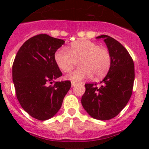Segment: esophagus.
Listing matches in <instances>:
<instances>
[{
	"instance_id": "34e87169",
	"label": "esophagus",
	"mask_w": 149,
	"mask_h": 149,
	"mask_svg": "<svg viewBox=\"0 0 149 149\" xmlns=\"http://www.w3.org/2000/svg\"><path fill=\"white\" fill-rule=\"evenodd\" d=\"M76 85H77V83H75V82H71V86H72V87L76 86Z\"/></svg>"
}]
</instances>
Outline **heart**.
<instances>
[{"mask_svg":"<svg viewBox=\"0 0 149 149\" xmlns=\"http://www.w3.org/2000/svg\"><path fill=\"white\" fill-rule=\"evenodd\" d=\"M56 64L61 71L68 73L74 68L76 61H80V68L66 76L73 82H80L93 76L101 78L108 73L111 64V56L109 49L88 40L73 42L69 50L60 47L54 54Z\"/></svg>","mask_w":149,"mask_h":149,"instance_id":"heart-1","label":"heart"}]
</instances>
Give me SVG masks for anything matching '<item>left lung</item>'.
Instances as JSON below:
<instances>
[{
	"label": "left lung",
	"mask_w": 149,
	"mask_h": 149,
	"mask_svg": "<svg viewBox=\"0 0 149 149\" xmlns=\"http://www.w3.org/2000/svg\"><path fill=\"white\" fill-rule=\"evenodd\" d=\"M103 38L111 56V64L100 87L85 84L81 99L85 110L93 118L107 120L116 117L127 105L132 93L134 80V61L122 44L107 35Z\"/></svg>",
	"instance_id": "obj_1"
}]
</instances>
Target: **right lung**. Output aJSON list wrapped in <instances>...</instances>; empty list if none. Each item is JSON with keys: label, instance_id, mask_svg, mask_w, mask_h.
I'll list each match as a JSON object with an SVG mask.
<instances>
[{"label": "right lung", "instance_id": "1", "mask_svg": "<svg viewBox=\"0 0 149 149\" xmlns=\"http://www.w3.org/2000/svg\"><path fill=\"white\" fill-rule=\"evenodd\" d=\"M64 42L39 34L27 40L15 58L13 80L17 97L24 110L37 120H45L55 115L71 88L69 80L49 85L62 75L54 54Z\"/></svg>", "mask_w": 149, "mask_h": 149}]
</instances>
